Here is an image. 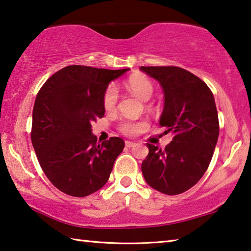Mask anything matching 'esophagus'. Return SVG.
I'll list each match as a JSON object with an SVG mask.
<instances>
[{
  "mask_svg": "<svg viewBox=\"0 0 251 251\" xmlns=\"http://www.w3.org/2000/svg\"><path fill=\"white\" fill-rule=\"evenodd\" d=\"M135 146L134 142H131V141H126V148H132Z\"/></svg>",
  "mask_w": 251,
  "mask_h": 251,
  "instance_id": "obj_1",
  "label": "esophagus"
}]
</instances>
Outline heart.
<instances>
[{
  "label": "heart",
  "mask_w": 251,
  "mask_h": 251,
  "mask_svg": "<svg viewBox=\"0 0 251 251\" xmlns=\"http://www.w3.org/2000/svg\"><path fill=\"white\" fill-rule=\"evenodd\" d=\"M126 88L137 96L139 99L143 101H148L153 95V85L150 79L144 75L138 74L133 75L132 77L126 82ZM118 101V90L114 86L108 87L103 95V107L107 111H111L114 109ZM147 128V123L143 121H126L121 123L120 131L126 135H133L142 132Z\"/></svg>",
  "instance_id": "b5f03b06"
}]
</instances>
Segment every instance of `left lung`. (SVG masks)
Listing matches in <instances>:
<instances>
[{
  "mask_svg": "<svg viewBox=\"0 0 251 251\" xmlns=\"http://www.w3.org/2000/svg\"><path fill=\"white\" fill-rule=\"evenodd\" d=\"M140 70L160 82L164 109L159 125L174 134L164 150L147 144L149 154L142 162V174L154 190L181 194L203 176L217 144L219 123L213 92L183 68L142 66Z\"/></svg>",
  "mask_w": 251,
  "mask_h": 251,
  "instance_id": "left-lung-1",
  "label": "left lung"
}]
</instances>
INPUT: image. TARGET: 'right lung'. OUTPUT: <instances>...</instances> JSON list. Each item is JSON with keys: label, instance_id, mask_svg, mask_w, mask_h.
Listing matches in <instances>:
<instances>
[{"label": "right lung", "instance_id": "add662e5", "mask_svg": "<svg viewBox=\"0 0 251 251\" xmlns=\"http://www.w3.org/2000/svg\"><path fill=\"white\" fill-rule=\"evenodd\" d=\"M129 69L67 66L38 91L30 138L44 173L65 194L85 197L108 182L125 141L97 142L91 122L103 117L109 83Z\"/></svg>", "mask_w": 251, "mask_h": 251}]
</instances>
